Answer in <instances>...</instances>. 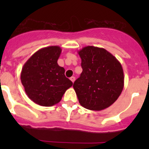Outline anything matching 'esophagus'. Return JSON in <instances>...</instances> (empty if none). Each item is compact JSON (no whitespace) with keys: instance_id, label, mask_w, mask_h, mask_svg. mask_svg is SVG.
I'll return each instance as SVG.
<instances>
[{"instance_id":"1","label":"esophagus","mask_w":149,"mask_h":149,"mask_svg":"<svg viewBox=\"0 0 149 149\" xmlns=\"http://www.w3.org/2000/svg\"><path fill=\"white\" fill-rule=\"evenodd\" d=\"M70 81H71L73 83V82L75 81V80H76V78H75L74 76H72V77H70Z\"/></svg>"}]
</instances>
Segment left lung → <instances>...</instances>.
<instances>
[{
    "label": "left lung",
    "mask_w": 149,
    "mask_h": 149,
    "mask_svg": "<svg viewBox=\"0 0 149 149\" xmlns=\"http://www.w3.org/2000/svg\"><path fill=\"white\" fill-rule=\"evenodd\" d=\"M83 71L73 84L79 102L90 110L109 107L124 87L123 67L113 55L102 47H84L78 52Z\"/></svg>",
    "instance_id": "1"
}]
</instances>
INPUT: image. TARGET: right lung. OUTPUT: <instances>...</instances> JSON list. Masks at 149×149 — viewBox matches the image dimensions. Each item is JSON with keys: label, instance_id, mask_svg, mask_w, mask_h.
I'll list each match as a JSON object with an SVG mask.
<instances>
[{"label": "right lung", "instance_id": "add662e5", "mask_svg": "<svg viewBox=\"0 0 149 149\" xmlns=\"http://www.w3.org/2000/svg\"><path fill=\"white\" fill-rule=\"evenodd\" d=\"M59 46L43 47L33 54L24 65L21 81L29 98L34 103L51 107L61 102L73 82L65 76V69L58 64Z\"/></svg>", "mask_w": 149, "mask_h": 149}]
</instances>
